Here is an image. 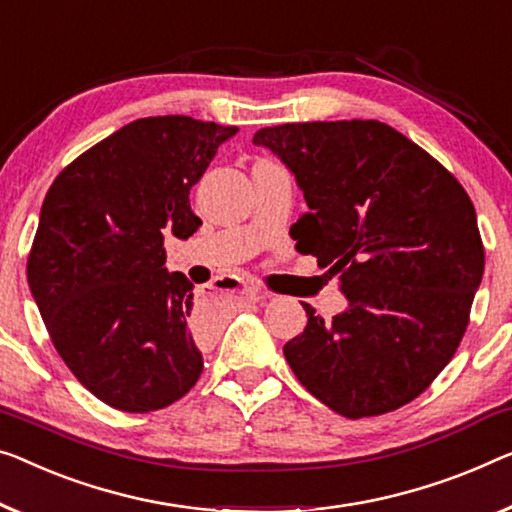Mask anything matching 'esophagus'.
Returning a JSON list of instances; mask_svg holds the SVG:
<instances>
[{
    "instance_id": "esophagus-1",
    "label": "esophagus",
    "mask_w": 512,
    "mask_h": 512,
    "mask_svg": "<svg viewBox=\"0 0 512 512\" xmlns=\"http://www.w3.org/2000/svg\"><path fill=\"white\" fill-rule=\"evenodd\" d=\"M243 294H246V299H248V301H253V303H257V301H262V299H264L262 289H259L257 285H243Z\"/></svg>"
}]
</instances>
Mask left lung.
I'll return each mask as SVG.
<instances>
[{
    "label": "left lung",
    "instance_id": "left-lung-1",
    "mask_svg": "<svg viewBox=\"0 0 512 512\" xmlns=\"http://www.w3.org/2000/svg\"><path fill=\"white\" fill-rule=\"evenodd\" d=\"M253 144L292 172L310 209L294 239L347 299L331 322L303 303L308 324L282 347L296 379L345 418L418 398L453 358L483 280L469 195L375 119L262 128Z\"/></svg>",
    "mask_w": 512,
    "mask_h": 512
}]
</instances>
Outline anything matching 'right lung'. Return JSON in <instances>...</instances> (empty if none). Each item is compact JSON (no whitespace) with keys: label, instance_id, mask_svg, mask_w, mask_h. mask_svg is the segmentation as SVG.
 Returning a JSON list of instances; mask_svg holds the SVG:
<instances>
[{"label":"right lung","instance_id":"1","mask_svg":"<svg viewBox=\"0 0 512 512\" xmlns=\"http://www.w3.org/2000/svg\"><path fill=\"white\" fill-rule=\"evenodd\" d=\"M236 133L183 114L137 119L75 158L45 195L29 289L59 356L114 409H163L202 375L193 282L167 271L163 243L200 230L190 188Z\"/></svg>","mask_w":512,"mask_h":512}]
</instances>
